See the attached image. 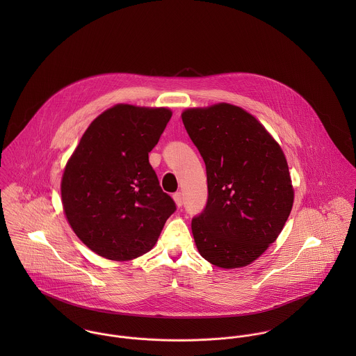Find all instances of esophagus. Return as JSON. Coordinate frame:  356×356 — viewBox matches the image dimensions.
Listing matches in <instances>:
<instances>
[{"mask_svg":"<svg viewBox=\"0 0 356 356\" xmlns=\"http://www.w3.org/2000/svg\"><path fill=\"white\" fill-rule=\"evenodd\" d=\"M172 199H174V202L177 203L178 207H182V204H184V197H182V193H181V192L174 193V195H172Z\"/></svg>","mask_w":356,"mask_h":356,"instance_id":"34e87169","label":"esophagus"}]
</instances>
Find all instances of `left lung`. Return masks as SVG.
<instances>
[{
  "label": "left lung",
  "instance_id": "left-lung-1",
  "mask_svg": "<svg viewBox=\"0 0 356 356\" xmlns=\"http://www.w3.org/2000/svg\"><path fill=\"white\" fill-rule=\"evenodd\" d=\"M182 122L207 170V204L192 219L197 250L218 267L247 266L277 240L291 213L285 154L240 106L186 109Z\"/></svg>",
  "mask_w": 356,
  "mask_h": 356
}]
</instances>
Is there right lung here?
I'll list each match as a JSON object with an SVG mask.
<instances>
[{"instance_id":"add662e5","label":"right lung","mask_w":356,"mask_h":356,"mask_svg":"<svg viewBox=\"0 0 356 356\" xmlns=\"http://www.w3.org/2000/svg\"><path fill=\"white\" fill-rule=\"evenodd\" d=\"M171 115L167 108L118 104L92 122L65 165V216L81 241L102 257L120 261L147 254L177 209L148 154Z\"/></svg>"}]
</instances>
